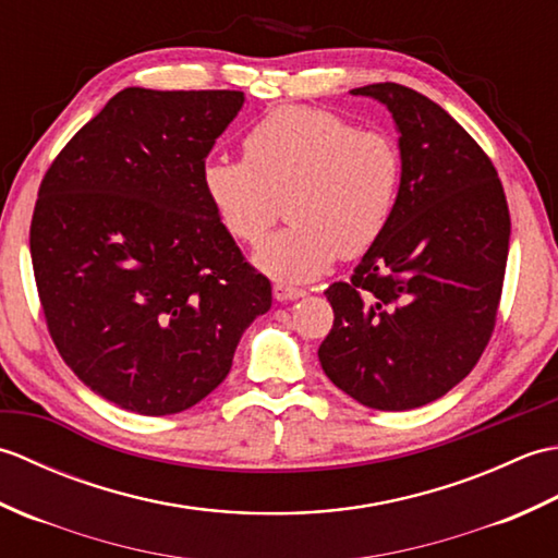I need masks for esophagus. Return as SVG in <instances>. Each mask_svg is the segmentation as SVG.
Segmentation results:
<instances>
[{"instance_id": "esophagus-1", "label": "esophagus", "mask_w": 558, "mask_h": 558, "mask_svg": "<svg viewBox=\"0 0 558 558\" xmlns=\"http://www.w3.org/2000/svg\"><path fill=\"white\" fill-rule=\"evenodd\" d=\"M304 290H300V288H290V286H276L272 288V298H276L278 302H294V300H300V298H304Z\"/></svg>"}]
</instances>
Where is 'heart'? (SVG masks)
Instances as JSON below:
<instances>
[{"label": "heart", "mask_w": 558, "mask_h": 558, "mask_svg": "<svg viewBox=\"0 0 558 558\" xmlns=\"http://www.w3.org/2000/svg\"><path fill=\"white\" fill-rule=\"evenodd\" d=\"M400 150L381 132L328 110L278 108L244 136V160L210 158L206 198L236 242L256 244L282 201L292 222L254 252L280 286L312 282L338 254H364L388 228L400 192Z\"/></svg>", "instance_id": "b5f03b06"}]
</instances>
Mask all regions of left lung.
Segmentation results:
<instances>
[{
  "label": "left lung",
  "instance_id": "8db88e82",
  "mask_svg": "<svg viewBox=\"0 0 558 558\" xmlns=\"http://www.w3.org/2000/svg\"><path fill=\"white\" fill-rule=\"evenodd\" d=\"M352 96L393 117L400 192L384 234L326 298V376L372 410H412L465 378L492 338L511 218L492 160L453 117L400 83Z\"/></svg>",
  "mask_w": 558,
  "mask_h": 558
}]
</instances>
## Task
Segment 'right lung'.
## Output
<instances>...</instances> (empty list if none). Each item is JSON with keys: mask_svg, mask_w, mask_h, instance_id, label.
I'll use <instances>...</instances> for the list:
<instances>
[{"mask_svg": "<svg viewBox=\"0 0 558 558\" xmlns=\"http://www.w3.org/2000/svg\"><path fill=\"white\" fill-rule=\"evenodd\" d=\"M242 105L240 90L124 88L40 184L31 258L47 328L71 372L117 408H194L270 310L268 278L201 184Z\"/></svg>", "mask_w": 558, "mask_h": 558, "instance_id": "obj_1", "label": "right lung"}]
</instances>
